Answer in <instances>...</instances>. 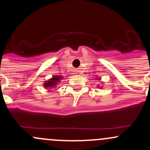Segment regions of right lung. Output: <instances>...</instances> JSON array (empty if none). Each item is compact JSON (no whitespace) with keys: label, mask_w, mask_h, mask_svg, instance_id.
<instances>
[{"label":"right lung","mask_w":150,"mask_h":150,"mask_svg":"<svg viewBox=\"0 0 150 150\" xmlns=\"http://www.w3.org/2000/svg\"><path fill=\"white\" fill-rule=\"evenodd\" d=\"M63 79L61 76H53L52 78L50 79L49 81H46L44 83V87L45 88H51V87H54L61 80Z\"/></svg>","instance_id":"add662e5"}]
</instances>
